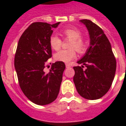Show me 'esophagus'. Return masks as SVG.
I'll list each match as a JSON object with an SVG mask.
<instances>
[{"instance_id":"obj_1","label":"esophagus","mask_w":126,"mask_h":126,"mask_svg":"<svg viewBox=\"0 0 126 126\" xmlns=\"http://www.w3.org/2000/svg\"><path fill=\"white\" fill-rule=\"evenodd\" d=\"M65 66L67 68H68V67H71V66H70V65H69V64H68V63H66Z\"/></svg>"}]
</instances>
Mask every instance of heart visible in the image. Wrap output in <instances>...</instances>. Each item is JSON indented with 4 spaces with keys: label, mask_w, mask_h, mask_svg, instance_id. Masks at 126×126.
Wrapping results in <instances>:
<instances>
[{
    "label": "heart",
    "mask_w": 126,
    "mask_h": 126,
    "mask_svg": "<svg viewBox=\"0 0 126 126\" xmlns=\"http://www.w3.org/2000/svg\"><path fill=\"white\" fill-rule=\"evenodd\" d=\"M61 33L64 38L71 39V42L69 43V48H71L61 50L56 52L54 56L55 60L69 63L76 57V50L75 48L79 53H84L86 51L88 42L81 37L82 32L79 29L76 27L66 28L61 30ZM49 42L51 48L55 50L59 49L62 45L61 39L55 35H52L50 37Z\"/></svg>",
    "instance_id": "heart-1"
}]
</instances>
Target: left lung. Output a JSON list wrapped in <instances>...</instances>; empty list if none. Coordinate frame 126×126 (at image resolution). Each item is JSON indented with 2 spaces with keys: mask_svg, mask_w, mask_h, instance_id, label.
<instances>
[{
  "mask_svg": "<svg viewBox=\"0 0 126 126\" xmlns=\"http://www.w3.org/2000/svg\"><path fill=\"white\" fill-rule=\"evenodd\" d=\"M80 22L88 30L90 46L78 61L82 65L74 67V82L81 96L96 100L103 96L111 88L116 71V60L103 30L88 19H82Z\"/></svg>",
  "mask_w": 126,
  "mask_h": 126,
  "instance_id": "1",
  "label": "left lung"
}]
</instances>
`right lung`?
I'll return each mask as SVG.
<instances>
[{
    "instance_id": "1",
    "label": "right lung",
    "mask_w": 126,
    "mask_h": 126,
    "mask_svg": "<svg viewBox=\"0 0 126 126\" xmlns=\"http://www.w3.org/2000/svg\"><path fill=\"white\" fill-rule=\"evenodd\" d=\"M59 23H32L18 42L14 65L19 84L29 100L38 105L50 104L57 98L65 69V63L57 61L48 73L44 71L52 57L50 37Z\"/></svg>"
}]
</instances>
